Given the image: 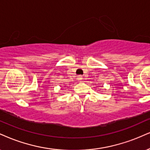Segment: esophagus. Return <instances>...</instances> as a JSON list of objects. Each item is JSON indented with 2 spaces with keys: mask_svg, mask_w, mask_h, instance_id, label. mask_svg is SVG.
Masks as SVG:
<instances>
[{
  "mask_svg": "<svg viewBox=\"0 0 150 150\" xmlns=\"http://www.w3.org/2000/svg\"><path fill=\"white\" fill-rule=\"evenodd\" d=\"M78 79H79V80H82V79H83V76H79Z\"/></svg>",
  "mask_w": 150,
  "mask_h": 150,
  "instance_id": "esophagus-1",
  "label": "esophagus"
}]
</instances>
